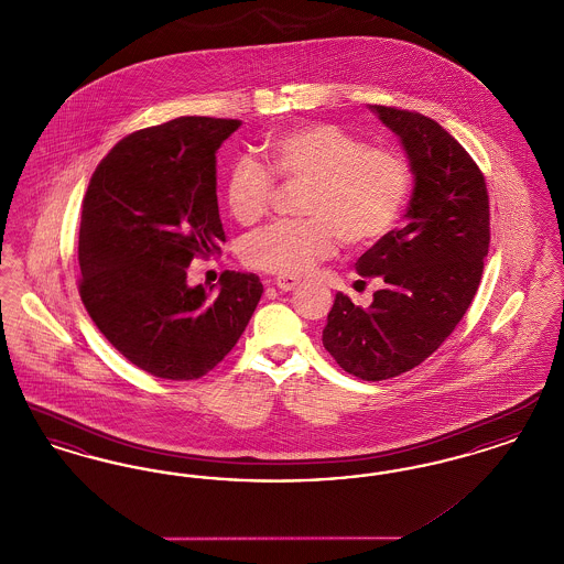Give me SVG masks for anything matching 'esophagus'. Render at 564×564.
Segmentation results:
<instances>
[{
  "label": "esophagus",
  "mask_w": 564,
  "mask_h": 564,
  "mask_svg": "<svg viewBox=\"0 0 564 564\" xmlns=\"http://www.w3.org/2000/svg\"><path fill=\"white\" fill-rule=\"evenodd\" d=\"M274 285H276L281 292H292V290H295V285H297V279H294V276H276V279H274Z\"/></svg>",
  "instance_id": "1"
}]
</instances>
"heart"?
Listing matches in <instances>:
<instances>
[{
	"label": "heart",
	"mask_w": 564,
	"mask_h": 564,
	"mask_svg": "<svg viewBox=\"0 0 564 564\" xmlns=\"http://www.w3.org/2000/svg\"><path fill=\"white\" fill-rule=\"evenodd\" d=\"M272 169L285 180L308 182L300 221H276L247 237L241 247L249 269L302 276L325 260L336 239L368 247L387 237L400 219L408 189V164L393 152L370 150L366 141L336 124H304L267 143ZM226 203L232 217L256 224L269 212V171L247 156L226 173Z\"/></svg>",
	"instance_id": "b5f03b06"
}]
</instances>
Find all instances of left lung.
<instances>
[{"label":"left lung","mask_w":564,"mask_h":564,"mask_svg":"<svg viewBox=\"0 0 564 564\" xmlns=\"http://www.w3.org/2000/svg\"><path fill=\"white\" fill-rule=\"evenodd\" d=\"M402 143L412 196L400 230L355 264L382 288L368 308L336 294L323 347L361 380L412 370L453 334L482 279L488 256V194L482 173L453 134L427 116L368 106Z\"/></svg>","instance_id":"obj_1"}]
</instances>
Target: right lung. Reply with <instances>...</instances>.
<instances>
[{"label":"right lung","instance_id":"obj_1","mask_svg":"<svg viewBox=\"0 0 564 564\" xmlns=\"http://www.w3.org/2000/svg\"><path fill=\"white\" fill-rule=\"evenodd\" d=\"M241 120L186 116L122 139L82 203L80 295L101 334L137 368L166 380L207 375L251 319L262 283L226 270L188 285L189 262L226 241L215 152Z\"/></svg>","mask_w":564,"mask_h":564}]
</instances>
